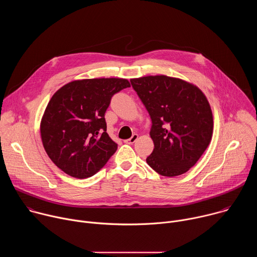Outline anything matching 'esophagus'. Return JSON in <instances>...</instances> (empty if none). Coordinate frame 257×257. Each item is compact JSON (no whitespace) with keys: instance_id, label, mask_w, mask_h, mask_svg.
Masks as SVG:
<instances>
[{"instance_id":"1","label":"esophagus","mask_w":257,"mask_h":257,"mask_svg":"<svg viewBox=\"0 0 257 257\" xmlns=\"http://www.w3.org/2000/svg\"><path fill=\"white\" fill-rule=\"evenodd\" d=\"M137 138H138V134H133L129 139H127V140H126V142H127V143L132 144V143H134V142L137 140Z\"/></svg>"}]
</instances>
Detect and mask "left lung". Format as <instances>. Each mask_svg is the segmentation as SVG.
Masks as SVG:
<instances>
[{
	"label": "left lung",
	"mask_w": 257,
	"mask_h": 257,
	"mask_svg": "<svg viewBox=\"0 0 257 257\" xmlns=\"http://www.w3.org/2000/svg\"><path fill=\"white\" fill-rule=\"evenodd\" d=\"M130 81L153 123L155 149L146 163L165 177L186 173L211 140L213 118L206 96L196 85L166 75Z\"/></svg>",
	"instance_id": "left-lung-1"
}]
</instances>
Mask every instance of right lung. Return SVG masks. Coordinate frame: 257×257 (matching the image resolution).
I'll use <instances>...</instances> for the list:
<instances>
[{
    "mask_svg": "<svg viewBox=\"0 0 257 257\" xmlns=\"http://www.w3.org/2000/svg\"><path fill=\"white\" fill-rule=\"evenodd\" d=\"M127 87L125 78H93L71 81L54 93L41 121V137L49 158L64 173L91 177L116 153L104 113L112 96Z\"/></svg>",
    "mask_w": 257,
    "mask_h": 257,
    "instance_id": "add662e5",
    "label": "right lung"
}]
</instances>
